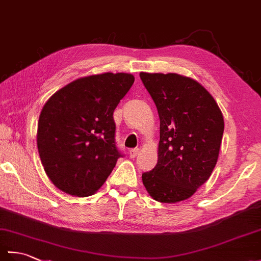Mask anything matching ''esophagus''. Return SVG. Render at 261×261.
I'll return each mask as SVG.
<instances>
[{
  "instance_id": "esophagus-1",
  "label": "esophagus",
  "mask_w": 261,
  "mask_h": 261,
  "mask_svg": "<svg viewBox=\"0 0 261 261\" xmlns=\"http://www.w3.org/2000/svg\"><path fill=\"white\" fill-rule=\"evenodd\" d=\"M139 151H140L139 148L130 149V150H129V156H130L131 158H136V157L138 156V154H139Z\"/></svg>"
}]
</instances>
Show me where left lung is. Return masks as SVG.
Returning a JSON list of instances; mask_svg holds the SVG:
<instances>
[{
  "label": "left lung",
  "instance_id": "1",
  "mask_svg": "<svg viewBox=\"0 0 261 261\" xmlns=\"http://www.w3.org/2000/svg\"><path fill=\"white\" fill-rule=\"evenodd\" d=\"M160 120L158 163L142 174L153 199L177 203L206 181L219 158L224 120L219 105L190 77L140 73Z\"/></svg>",
  "mask_w": 261,
  "mask_h": 261
}]
</instances>
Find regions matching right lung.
<instances>
[{
	"label": "right lung",
	"mask_w": 261,
	"mask_h": 261,
	"mask_svg": "<svg viewBox=\"0 0 261 261\" xmlns=\"http://www.w3.org/2000/svg\"><path fill=\"white\" fill-rule=\"evenodd\" d=\"M135 77L104 73L76 80L43 105L37 145L47 176L69 195H93L120 157L113 112Z\"/></svg>",
	"instance_id": "right-lung-1"
}]
</instances>
